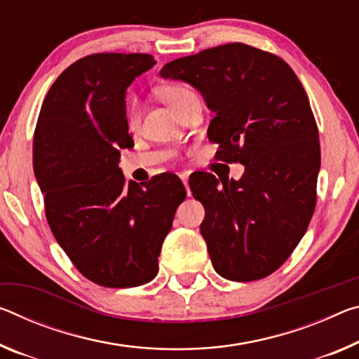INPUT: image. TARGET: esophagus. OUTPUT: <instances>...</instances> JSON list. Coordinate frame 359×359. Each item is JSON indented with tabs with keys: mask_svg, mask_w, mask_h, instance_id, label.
Instances as JSON below:
<instances>
[{
	"mask_svg": "<svg viewBox=\"0 0 359 359\" xmlns=\"http://www.w3.org/2000/svg\"><path fill=\"white\" fill-rule=\"evenodd\" d=\"M180 180L184 182V185H185V189H187V193H189V195H190V189H189V175H187V174H180Z\"/></svg>",
	"mask_w": 359,
	"mask_h": 359,
	"instance_id": "34e87169",
	"label": "esophagus"
}]
</instances>
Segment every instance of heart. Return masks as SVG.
I'll use <instances>...</instances> for the list:
<instances>
[{
  "instance_id": "1",
  "label": "heart",
  "mask_w": 359,
  "mask_h": 359,
  "mask_svg": "<svg viewBox=\"0 0 359 359\" xmlns=\"http://www.w3.org/2000/svg\"><path fill=\"white\" fill-rule=\"evenodd\" d=\"M156 94H158V97L170 108V110L177 113L179 108L184 105V102L191 97L193 90L184 86V84L172 83V84H164V86L158 88ZM126 121H128V126L130 129H134L135 126H137L139 113H137V104H135V100H129L128 110H126Z\"/></svg>"
}]
</instances>
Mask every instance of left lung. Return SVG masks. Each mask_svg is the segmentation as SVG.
<instances>
[{"label": "left lung", "mask_w": 359, "mask_h": 359, "mask_svg": "<svg viewBox=\"0 0 359 359\" xmlns=\"http://www.w3.org/2000/svg\"><path fill=\"white\" fill-rule=\"evenodd\" d=\"M161 76L200 90L214 111L208 139L219 144L215 159L246 169L222 184L209 172L190 182L206 210L200 230L212 266L231 281L271 275L316 206L320 134L302 83L281 57L244 43L180 57Z\"/></svg>", "instance_id": "obj_1"}]
</instances>
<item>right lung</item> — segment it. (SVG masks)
<instances>
[{
    "label": "right lung",
    "mask_w": 359,
    "mask_h": 359,
    "mask_svg": "<svg viewBox=\"0 0 359 359\" xmlns=\"http://www.w3.org/2000/svg\"><path fill=\"white\" fill-rule=\"evenodd\" d=\"M156 62L150 54L97 53L55 79L33 135V169L57 243L84 278L134 287L158 273V255L185 200L177 175L126 180L119 150L128 134L126 89Z\"/></svg>",
    "instance_id": "1"
}]
</instances>
